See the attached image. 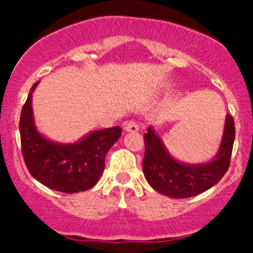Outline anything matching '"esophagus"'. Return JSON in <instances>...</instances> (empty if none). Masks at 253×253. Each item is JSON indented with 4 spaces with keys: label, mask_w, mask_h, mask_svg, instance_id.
<instances>
[{
    "label": "esophagus",
    "mask_w": 253,
    "mask_h": 253,
    "mask_svg": "<svg viewBox=\"0 0 253 253\" xmlns=\"http://www.w3.org/2000/svg\"><path fill=\"white\" fill-rule=\"evenodd\" d=\"M124 129L126 130V132H138L139 125L135 120H129V121H127L126 124H125Z\"/></svg>",
    "instance_id": "esophagus-1"
}]
</instances>
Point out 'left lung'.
Returning a JSON list of instances; mask_svg holds the SVG:
<instances>
[{"label":"left lung","instance_id":"1","mask_svg":"<svg viewBox=\"0 0 253 253\" xmlns=\"http://www.w3.org/2000/svg\"><path fill=\"white\" fill-rule=\"evenodd\" d=\"M234 136V120L227 114L217 156L210 163L189 165L173 159L162 139L149 127L144 134V175L153 189L169 197L185 199L199 195L215 185L228 170Z\"/></svg>","mask_w":253,"mask_h":253}]
</instances>
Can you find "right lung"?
Listing matches in <instances>:
<instances>
[{
    "label": "right lung",
    "instance_id": "add662e5",
    "mask_svg": "<svg viewBox=\"0 0 253 253\" xmlns=\"http://www.w3.org/2000/svg\"><path fill=\"white\" fill-rule=\"evenodd\" d=\"M22 107L20 138L24 161L37 181L47 188L74 194L88 190L96 184L104 170V158L120 138L121 127L91 132L76 144H56L38 132L32 114V92Z\"/></svg>",
    "mask_w": 253,
    "mask_h": 253
}]
</instances>
